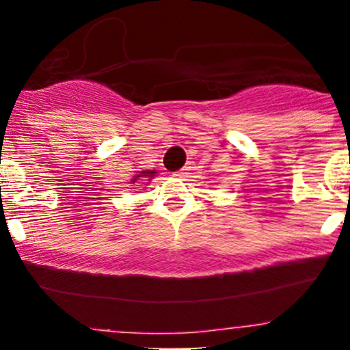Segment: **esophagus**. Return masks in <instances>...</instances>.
I'll return each mask as SVG.
<instances>
[{"label": "esophagus", "mask_w": 350, "mask_h": 350, "mask_svg": "<svg viewBox=\"0 0 350 350\" xmlns=\"http://www.w3.org/2000/svg\"><path fill=\"white\" fill-rule=\"evenodd\" d=\"M188 171H189V167H183L181 171L176 172L174 176H179V178H185V176H188Z\"/></svg>", "instance_id": "obj_1"}]
</instances>
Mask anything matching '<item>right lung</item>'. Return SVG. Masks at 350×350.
Segmentation results:
<instances>
[{
    "instance_id": "add662e5",
    "label": "right lung",
    "mask_w": 350,
    "mask_h": 350,
    "mask_svg": "<svg viewBox=\"0 0 350 350\" xmlns=\"http://www.w3.org/2000/svg\"><path fill=\"white\" fill-rule=\"evenodd\" d=\"M140 176H150V178H152V176H154V171H149V172H140L139 176H135V178H133V181H132V183H135L137 179L140 178Z\"/></svg>"
}]
</instances>
